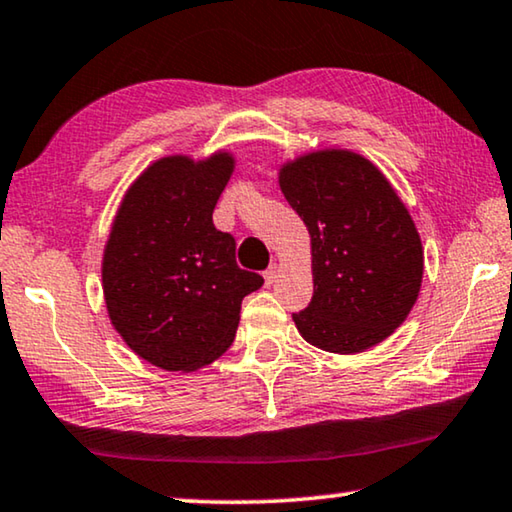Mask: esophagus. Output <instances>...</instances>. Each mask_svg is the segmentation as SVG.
Segmentation results:
<instances>
[{"mask_svg":"<svg viewBox=\"0 0 512 512\" xmlns=\"http://www.w3.org/2000/svg\"><path fill=\"white\" fill-rule=\"evenodd\" d=\"M278 273H280V266L278 264L269 266V269L264 271V282H266V285H273V282H276V278H278Z\"/></svg>","mask_w":512,"mask_h":512,"instance_id":"34e87169","label":"esophagus"}]
</instances>
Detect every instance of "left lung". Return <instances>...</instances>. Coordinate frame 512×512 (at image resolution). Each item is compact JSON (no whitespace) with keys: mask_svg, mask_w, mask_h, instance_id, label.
Masks as SVG:
<instances>
[{"mask_svg":"<svg viewBox=\"0 0 512 512\" xmlns=\"http://www.w3.org/2000/svg\"><path fill=\"white\" fill-rule=\"evenodd\" d=\"M280 188L310 232L315 292L294 312L310 345L356 354L386 340L421 292L423 246L391 183L352 151H315L280 170Z\"/></svg>","mask_w":512,"mask_h":512,"instance_id":"obj_1","label":"left lung"}]
</instances>
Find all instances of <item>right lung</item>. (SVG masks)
Returning <instances> with one entry per match:
<instances>
[{"mask_svg":"<svg viewBox=\"0 0 512 512\" xmlns=\"http://www.w3.org/2000/svg\"><path fill=\"white\" fill-rule=\"evenodd\" d=\"M234 158H160L128 188L103 255L112 326L133 352L170 372L211 363L232 345L243 296L264 285L236 264L213 225Z\"/></svg>","mask_w":512,"mask_h":512,"instance_id":"1","label":"right lung"}]
</instances>
